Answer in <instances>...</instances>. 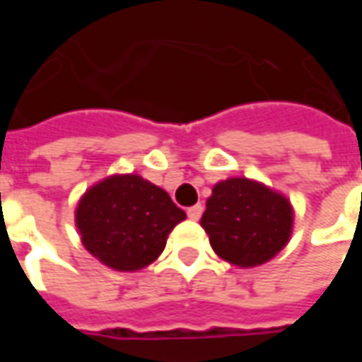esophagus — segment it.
<instances>
[{"label":"esophagus","instance_id":"34e87169","mask_svg":"<svg viewBox=\"0 0 362 362\" xmlns=\"http://www.w3.org/2000/svg\"><path fill=\"white\" fill-rule=\"evenodd\" d=\"M202 213H204V207H202V205H194V207H189L188 209V217L192 221H197L202 217Z\"/></svg>","mask_w":362,"mask_h":362}]
</instances>
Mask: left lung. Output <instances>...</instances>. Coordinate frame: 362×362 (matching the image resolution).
<instances>
[{"instance_id":"left-lung-1","label":"left lung","mask_w":362,"mask_h":362,"mask_svg":"<svg viewBox=\"0 0 362 362\" xmlns=\"http://www.w3.org/2000/svg\"><path fill=\"white\" fill-rule=\"evenodd\" d=\"M202 227L215 254L238 267H256L279 254L293 233L295 213L287 197L250 178L213 186Z\"/></svg>"}]
</instances>
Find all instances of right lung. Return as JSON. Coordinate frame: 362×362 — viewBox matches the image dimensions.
<instances>
[{
  "label": "right lung",
  "instance_id": "obj_1",
  "mask_svg": "<svg viewBox=\"0 0 362 362\" xmlns=\"http://www.w3.org/2000/svg\"><path fill=\"white\" fill-rule=\"evenodd\" d=\"M186 213L165 189L137 174H114L90 186L75 209L81 243L116 272L147 267Z\"/></svg>",
  "mask_w": 362,
  "mask_h": 362
}]
</instances>
